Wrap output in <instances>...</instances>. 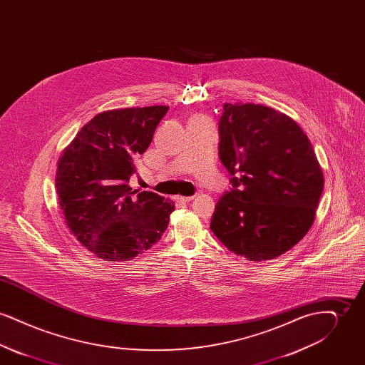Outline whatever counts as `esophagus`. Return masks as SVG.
Returning a JSON list of instances; mask_svg holds the SVG:
<instances>
[{
    "mask_svg": "<svg viewBox=\"0 0 365 365\" xmlns=\"http://www.w3.org/2000/svg\"><path fill=\"white\" fill-rule=\"evenodd\" d=\"M176 200L180 201V202H190V201L194 200V197H182V195H178Z\"/></svg>",
    "mask_w": 365,
    "mask_h": 365,
    "instance_id": "obj_1",
    "label": "esophagus"
}]
</instances>
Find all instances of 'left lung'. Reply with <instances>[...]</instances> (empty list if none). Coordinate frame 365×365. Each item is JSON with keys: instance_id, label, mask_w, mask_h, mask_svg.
Listing matches in <instances>:
<instances>
[{"instance_id": "8db88e82", "label": "left lung", "mask_w": 365, "mask_h": 365, "mask_svg": "<svg viewBox=\"0 0 365 365\" xmlns=\"http://www.w3.org/2000/svg\"><path fill=\"white\" fill-rule=\"evenodd\" d=\"M220 160L231 191L216 204L210 230L249 261L277 259L312 227L324 178L298 123L260 104H225Z\"/></svg>"}]
</instances>
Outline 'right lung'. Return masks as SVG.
<instances>
[{"instance_id":"add662e5","label":"right lung","mask_w":365,"mask_h":365,"mask_svg":"<svg viewBox=\"0 0 365 365\" xmlns=\"http://www.w3.org/2000/svg\"><path fill=\"white\" fill-rule=\"evenodd\" d=\"M170 106L110 109L87 122L57 161L56 190L71 234L98 259L133 260L160 241L175 204L128 186L135 158Z\"/></svg>"}]
</instances>
